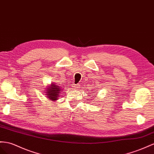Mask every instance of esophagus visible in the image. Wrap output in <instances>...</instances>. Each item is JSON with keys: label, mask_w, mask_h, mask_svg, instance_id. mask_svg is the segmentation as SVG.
I'll list each match as a JSON object with an SVG mask.
<instances>
[{"label": "esophagus", "mask_w": 154, "mask_h": 154, "mask_svg": "<svg viewBox=\"0 0 154 154\" xmlns=\"http://www.w3.org/2000/svg\"><path fill=\"white\" fill-rule=\"evenodd\" d=\"M73 86H74V88H75V89H78L79 87V85H74Z\"/></svg>", "instance_id": "esophagus-1"}]
</instances>
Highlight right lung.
<instances>
[{
  "instance_id": "obj_1",
  "label": "right lung",
  "mask_w": 154,
  "mask_h": 154,
  "mask_svg": "<svg viewBox=\"0 0 154 154\" xmlns=\"http://www.w3.org/2000/svg\"><path fill=\"white\" fill-rule=\"evenodd\" d=\"M61 91H62V89L60 86L53 82H51V85H47L44 90V93L47 98H49L50 101H55L58 100L60 97Z\"/></svg>"
}]
</instances>
